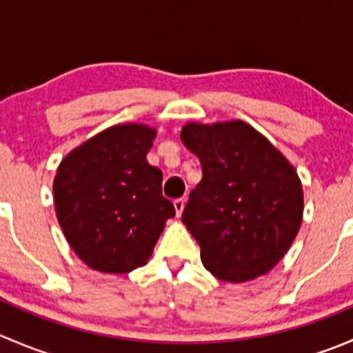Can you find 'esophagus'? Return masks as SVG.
I'll use <instances>...</instances> for the list:
<instances>
[{"instance_id": "esophagus-1", "label": "esophagus", "mask_w": 353, "mask_h": 353, "mask_svg": "<svg viewBox=\"0 0 353 353\" xmlns=\"http://www.w3.org/2000/svg\"><path fill=\"white\" fill-rule=\"evenodd\" d=\"M184 205H186V199H184V198H177V199H174V208H176L177 216H181V213H183Z\"/></svg>"}]
</instances>
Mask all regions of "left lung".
I'll list each match as a JSON object with an SVG mask.
<instances>
[{
  "instance_id": "8db88e82",
  "label": "left lung",
  "mask_w": 353,
  "mask_h": 353,
  "mask_svg": "<svg viewBox=\"0 0 353 353\" xmlns=\"http://www.w3.org/2000/svg\"><path fill=\"white\" fill-rule=\"evenodd\" d=\"M181 140L201 162L203 179L181 219L205 268L234 283L268 273L302 222V184L292 163L243 121L190 123Z\"/></svg>"
}]
</instances>
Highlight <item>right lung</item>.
Returning a JSON list of instances; mask_svg holds the SVG:
<instances>
[{
    "mask_svg": "<svg viewBox=\"0 0 353 353\" xmlns=\"http://www.w3.org/2000/svg\"><path fill=\"white\" fill-rule=\"evenodd\" d=\"M157 131L119 124L74 148L58 167V222L78 258L104 273H128L152 256L165 220L162 170L147 162Z\"/></svg>",
    "mask_w": 353,
    "mask_h": 353,
    "instance_id": "right-lung-1",
    "label": "right lung"
}]
</instances>
